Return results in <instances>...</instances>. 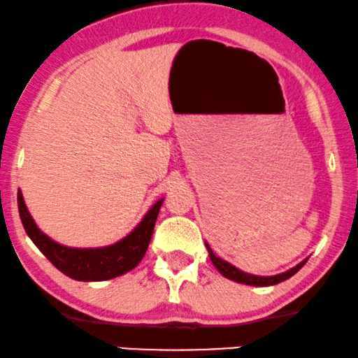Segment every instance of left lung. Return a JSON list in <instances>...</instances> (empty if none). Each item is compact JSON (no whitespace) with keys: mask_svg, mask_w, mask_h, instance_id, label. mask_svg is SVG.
<instances>
[{"mask_svg":"<svg viewBox=\"0 0 358 358\" xmlns=\"http://www.w3.org/2000/svg\"><path fill=\"white\" fill-rule=\"evenodd\" d=\"M206 250H208V255H210L211 262L215 264V268L218 269L220 273L224 275V278L231 279V280H234V282H241V284H248V286H257V287L274 286V284H279V282H282V280L292 278V275L296 274L306 262V261L301 262V264H297L296 268L289 269V271H286V273L278 274V275H252V274L243 273V271L234 268V266L229 264V262L220 259V257L211 251V248L208 246V243H206Z\"/></svg>","mask_w":358,"mask_h":358,"instance_id":"obj_1","label":"left lung"}]
</instances>
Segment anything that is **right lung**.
<instances>
[{
  "instance_id": "1",
  "label": "right lung",
  "mask_w": 358,
  "mask_h": 358,
  "mask_svg": "<svg viewBox=\"0 0 358 358\" xmlns=\"http://www.w3.org/2000/svg\"><path fill=\"white\" fill-rule=\"evenodd\" d=\"M162 203L164 200H158L137 228L119 243L106 248L80 250L62 246L41 231L31 218L21 192H17V210L28 236L61 273L76 280H107L132 271L145 256Z\"/></svg>"
}]
</instances>
